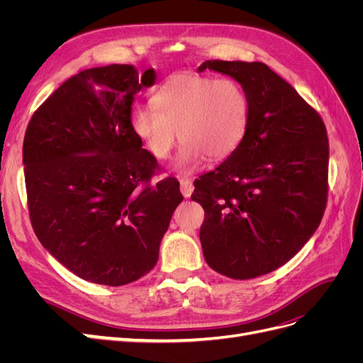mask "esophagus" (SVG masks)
Returning <instances> with one entry per match:
<instances>
[{
  "label": "esophagus",
  "instance_id": "1",
  "mask_svg": "<svg viewBox=\"0 0 363 363\" xmlns=\"http://www.w3.org/2000/svg\"><path fill=\"white\" fill-rule=\"evenodd\" d=\"M180 191H182L184 199H189V196H191L192 192H194V184H192V182L188 180V179H182V180H180Z\"/></svg>",
  "mask_w": 363,
  "mask_h": 363
}]
</instances>
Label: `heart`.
<instances>
[{"label":"heart","instance_id":"1","mask_svg":"<svg viewBox=\"0 0 363 363\" xmlns=\"http://www.w3.org/2000/svg\"><path fill=\"white\" fill-rule=\"evenodd\" d=\"M152 107H136L130 128L150 155L169 156L177 133L183 144L174 162L188 171L206 156L219 162L232 156L250 123V98L239 82L212 75L175 74L151 98Z\"/></svg>","mask_w":363,"mask_h":363}]
</instances>
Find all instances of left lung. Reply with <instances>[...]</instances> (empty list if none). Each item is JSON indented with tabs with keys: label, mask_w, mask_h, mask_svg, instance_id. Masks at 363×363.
Returning <instances> with one entry per match:
<instances>
[{
	"label": "left lung",
	"mask_w": 363,
	"mask_h": 363,
	"mask_svg": "<svg viewBox=\"0 0 363 363\" xmlns=\"http://www.w3.org/2000/svg\"><path fill=\"white\" fill-rule=\"evenodd\" d=\"M250 98L244 140L215 171L195 180L204 208L200 240L207 265L230 279L280 268L320 225L327 203L328 139L321 116L262 62L206 60Z\"/></svg>",
	"instance_id": "obj_1"
}]
</instances>
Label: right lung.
Returning a JSON list of instances; mask_svg holds the SVG:
<instances>
[{
  "label": "right lung",
  "mask_w": 363,
  "mask_h": 363,
  "mask_svg": "<svg viewBox=\"0 0 363 363\" xmlns=\"http://www.w3.org/2000/svg\"><path fill=\"white\" fill-rule=\"evenodd\" d=\"M156 71L108 65L75 74L33 115L23 163L40 244L83 280L123 286L150 272L182 201L177 179L150 186L157 162L130 128Z\"/></svg>",
  "instance_id": "obj_1"
}]
</instances>
